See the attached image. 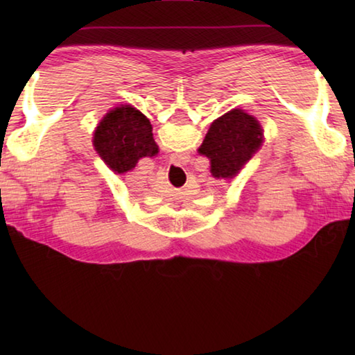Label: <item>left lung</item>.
Listing matches in <instances>:
<instances>
[{
    "mask_svg": "<svg viewBox=\"0 0 355 355\" xmlns=\"http://www.w3.org/2000/svg\"><path fill=\"white\" fill-rule=\"evenodd\" d=\"M263 144L258 120L243 110H232L216 119L199 147L207 156L214 178H235Z\"/></svg>",
    "mask_w": 355,
    "mask_h": 355,
    "instance_id": "obj_1",
    "label": "left lung"
}]
</instances>
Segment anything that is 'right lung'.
<instances>
[{"mask_svg":"<svg viewBox=\"0 0 355 355\" xmlns=\"http://www.w3.org/2000/svg\"><path fill=\"white\" fill-rule=\"evenodd\" d=\"M94 146L116 173L135 169L141 158H152L158 153L150 120L128 105L114 107L101 119L94 133Z\"/></svg>","mask_w":355,"mask_h":355,"instance_id":"obj_1","label":"right lung"}]
</instances>
